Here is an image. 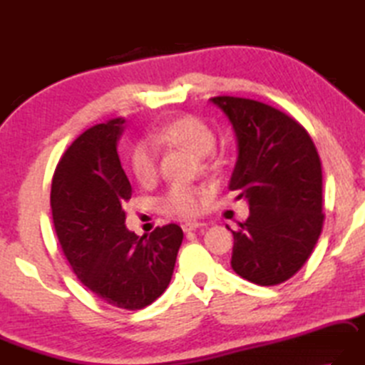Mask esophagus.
Masks as SVG:
<instances>
[{"mask_svg": "<svg viewBox=\"0 0 365 365\" xmlns=\"http://www.w3.org/2000/svg\"><path fill=\"white\" fill-rule=\"evenodd\" d=\"M202 227H204V223H201V222H185L182 225V230L185 231V233H190V231H195V230L202 228Z\"/></svg>", "mask_w": 365, "mask_h": 365, "instance_id": "obj_1", "label": "esophagus"}]
</instances>
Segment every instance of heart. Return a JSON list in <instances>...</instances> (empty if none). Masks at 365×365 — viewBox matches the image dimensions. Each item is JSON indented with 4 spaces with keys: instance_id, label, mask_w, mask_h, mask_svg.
Returning a JSON list of instances; mask_svg holds the SVG:
<instances>
[{
    "instance_id": "obj_1",
    "label": "heart",
    "mask_w": 365,
    "mask_h": 365,
    "mask_svg": "<svg viewBox=\"0 0 365 365\" xmlns=\"http://www.w3.org/2000/svg\"><path fill=\"white\" fill-rule=\"evenodd\" d=\"M215 135L210 125L201 118L182 115L169 119L148 137V142H138L130 151V170L135 180L150 187L158 178L156 148H178L197 158L202 169H217L222 156L214 150ZM210 185H175L161 201V210L172 217H191L201 210V204L212 195Z\"/></svg>"
}]
</instances>
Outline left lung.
I'll use <instances>...</instances> for the list:
<instances>
[{
  "instance_id": "left-lung-1",
  "label": "left lung",
  "mask_w": 365,
  "mask_h": 365,
  "mask_svg": "<svg viewBox=\"0 0 365 365\" xmlns=\"http://www.w3.org/2000/svg\"><path fill=\"white\" fill-rule=\"evenodd\" d=\"M210 102L235 129L230 190L250 210L233 231L231 268L258 286H276L303 267L322 231L319 155L302 124L267 103L230 96Z\"/></svg>"
}]
</instances>
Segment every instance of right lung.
I'll use <instances>...</instances> for the list:
<instances>
[{
    "instance_id": "right-lung-1",
    "label": "right lung",
    "mask_w": 365,
    "mask_h": 365,
    "mask_svg": "<svg viewBox=\"0 0 365 365\" xmlns=\"http://www.w3.org/2000/svg\"><path fill=\"white\" fill-rule=\"evenodd\" d=\"M123 130L116 118L70 145L52 177L51 209L78 279L108 304L142 309L168 289L183 231L169 223L140 237L125 228L132 187L116 150Z\"/></svg>"
}]
</instances>
